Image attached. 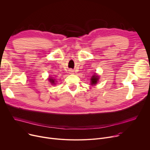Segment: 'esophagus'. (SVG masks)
Listing matches in <instances>:
<instances>
[{
    "instance_id": "obj_1",
    "label": "esophagus",
    "mask_w": 150,
    "mask_h": 150,
    "mask_svg": "<svg viewBox=\"0 0 150 150\" xmlns=\"http://www.w3.org/2000/svg\"><path fill=\"white\" fill-rule=\"evenodd\" d=\"M69 71H70L69 72H71V74H73V72H74V71H73V70H70Z\"/></svg>"
}]
</instances>
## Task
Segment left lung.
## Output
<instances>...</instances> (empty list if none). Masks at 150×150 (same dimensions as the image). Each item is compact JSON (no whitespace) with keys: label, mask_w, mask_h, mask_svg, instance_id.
I'll return each mask as SVG.
<instances>
[{"label":"left lung","mask_w":150,"mask_h":150,"mask_svg":"<svg viewBox=\"0 0 150 150\" xmlns=\"http://www.w3.org/2000/svg\"><path fill=\"white\" fill-rule=\"evenodd\" d=\"M99 79V76L96 75H93V76H92V78H91V84L92 86H93L94 84H96L98 81Z\"/></svg>","instance_id":"obj_1"}]
</instances>
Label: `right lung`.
Returning a JSON list of instances; mask_svg holds the SVG:
<instances>
[{"label":"right lung","mask_w":150,"mask_h":150,"mask_svg":"<svg viewBox=\"0 0 150 150\" xmlns=\"http://www.w3.org/2000/svg\"><path fill=\"white\" fill-rule=\"evenodd\" d=\"M49 81H50V82H51L52 84H55L54 83V79H51V78H50L49 79Z\"/></svg>","instance_id":"right-lung-1"}]
</instances>
